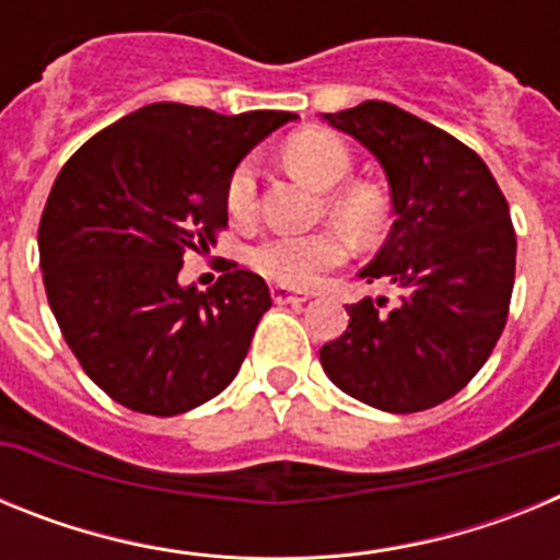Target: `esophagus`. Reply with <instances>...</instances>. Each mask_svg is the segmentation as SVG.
Here are the masks:
<instances>
[{"label":"esophagus","mask_w":560,"mask_h":560,"mask_svg":"<svg viewBox=\"0 0 560 560\" xmlns=\"http://www.w3.org/2000/svg\"><path fill=\"white\" fill-rule=\"evenodd\" d=\"M271 300H275L277 305L308 303L311 294H305V291H291V289H285V285H275V289H271Z\"/></svg>","instance_id":"34e87169"}]
</instances>
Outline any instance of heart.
I'll use <instances>...</instances> for the list:
<instances>
[{"label": "heart", "instance_id": "1", "mask_svg": "<svg viewBox=\"0 0 560 560\" xmlns=\"http://www.w3.org/2000/svg\"><path fill=\"white\" fill-rule=\"evenodd\" d=\"M285 162L316 190L328 192V210L355 235H370L384 219V199L368 185H341L353 171V156L336 133L323 128L294 133L285 142ZM257 199L255 162L244 160L226 182V210L235 221H249ZM350 255L348 237L339 230L308 235H271L249 252L257 275L285 289H311L325 275L345 264Z\"/></svg>", "mask_w": 560, "mask_h": 560}]
</instances>
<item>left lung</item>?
I'll return each mask as SVG.
<instances>
[{
    "instance_id": "left-lung-1",
    "label": "left lung",
    "mask_w": 560,
    "mask_h": 560,
    "mask_svg": "<svg viewBox=\"0 0 560 560\" xmlns=\"http://www.w3.org/2000/svg\"><path fill=\"white\" fill-rule=\"evenodd\" d=\"M373 151L389 182L393 230L359 271L398 294L345 305L348 330L319 350L341 393L384 412L432 409L497 348L516 277V232L479 153L384 101L325 114Z\"/></svg>"
}]
</instances>
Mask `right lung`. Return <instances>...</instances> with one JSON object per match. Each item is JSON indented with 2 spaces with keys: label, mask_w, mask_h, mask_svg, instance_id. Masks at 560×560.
Listing matches in <instances>:
<instances>
[{
  "label": "right lung",
  "mask_w": 560,
  "mask_h": 560,
  "mask_svg": "<svg viewBox=\"0 0 560 560\" xmlns=\"http://www.w3.org/2000/svg\"><path fill=\"white\" fill-rule=\"evenodd\" d=\"M289 120L151 103L61 167L38 224L44 289L69 350L112 400L171 418L237 375L269 285L237 264L207 291L185 289L179 271L226 226L237 162Z\"/></svg>",
  "instance_id": "obj_1"
}]
</instances>
